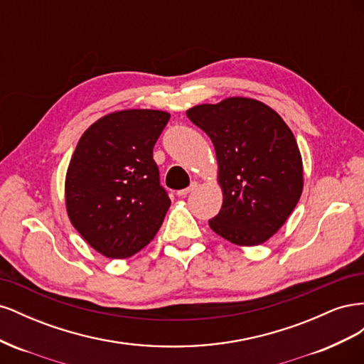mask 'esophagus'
<instances>
[{
  "label": "esophagus",
  "mask_w": 364,
  "mask_h": 364,
  "mask_svg": "<svg viewBox=\"0 0 364 364\" xmlns=\"http://www.w3.org/2000/svg\"><path fill=\"white\" fill-rule=\"evenodd\" d=\"M196 188H197V182H193V183L188 186V188H185V190H181V191H178V196H179V197H183V196H186V194L193 193Z\"/></svg>",
  "instance_id": "1"
}]
</instances>
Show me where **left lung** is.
Here are the masks:
<instances>
[{
  "label": "left lung",
  "instance_id": "8db88e82",
  "mask_svg": "<svg viewBox=\"0 0 364 364\" xmlns=\"http://www.w3.org/2000/svg\"><path fill=\"white\" fill-rule=\"evenodd\" d=\"M211 138L223 191L209 228L237 246H258L293 213L304 188L299 147L277 111L255 98L229 97L186 111Z\"/></svg>",
  "mask_w": 364,
  "mask_h": 364
}]
</instances>
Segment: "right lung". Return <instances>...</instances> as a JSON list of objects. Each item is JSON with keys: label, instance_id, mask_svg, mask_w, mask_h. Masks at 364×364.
Here are the masks:
<instances>
[{"label": "right lung", "instance_id": "1", "mask_svg": "<svg viewBox=\"0 0 364 364\" xmlns=\"http://www.w3.org/2000/svg\"><path fill=\"white\" fill-rule=\"evenodd\" d=\"M170 114L126 109L85 130L65 178L71 225L106 258L135 255L155 238L171 205L153 147Z\"/></svg>", "mask_w": 364, "mask_h": 364}]
</instances>
